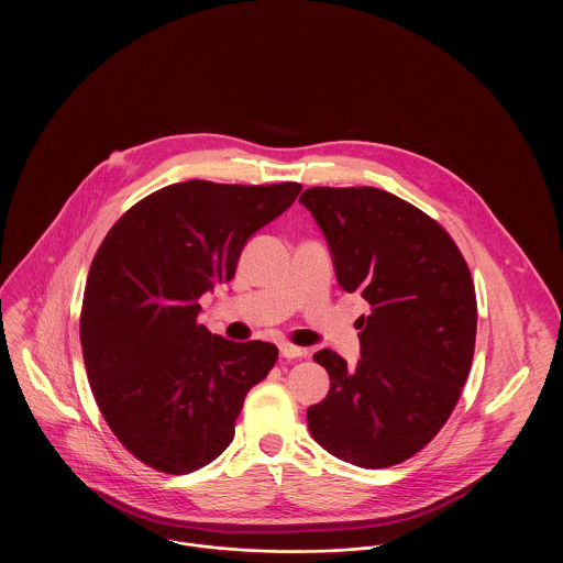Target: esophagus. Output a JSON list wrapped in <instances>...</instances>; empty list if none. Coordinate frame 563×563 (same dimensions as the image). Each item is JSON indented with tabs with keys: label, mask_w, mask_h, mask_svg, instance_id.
Listing matches in <instances>:
<instances>
[{
	"label": "esophagus",
	"mask_w": 563,
	"mask_h": 563,
	"mask_svg": "<svg viewBox=\"0 0 563 563\" xmlns=\"http://www.w3.org/2000/svg\"><path fill=\"white\" fill-rule=\"evenodd\" d=\"M279 353H282V357L295 360V357H303L308 351L301 349V346H295V344H290V342H282V344H279Z\"/></svg>",
	"instance_id": "34e87169"
}]
</instances>
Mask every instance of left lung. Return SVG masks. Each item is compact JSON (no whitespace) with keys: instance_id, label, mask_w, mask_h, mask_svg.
I'll use <instances>...</instances> for the list:
<instances>
[{"instance_id":"obj_1","label":"left lung","mask_w":563,"mask_h":563,"mask_svg":"<svg viewBox=\"0 0 563 563\" xmlns=\"http://www.w3.org/2000/svg\"><path fill=\"white\" fill-rule=\"evenodd\" d=\"M335 279L360 292L355 368L322 349L329 395L308 407V427L331 455L388 468L416 455L449 420L471 373L477 297L466 260L424 212L373 188H308Z\"/></svg>"}]
</instances>
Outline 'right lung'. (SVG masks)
Returning a JSON list of instances; mask_svg holds the SVG:
<instances>
[{"instance_id":"obj_1","label":"right lung","mask_w":563,"mask_h":563,"mask_svg":"<svg viewBox=\"0 0 563 563\" xmlns=\"http://www.w3.org/2000/svg\"><path fill=\"white\" fill-rule=\"evenodd\" d=\"M299 192L295 181L170 184L101 242L84 290L81 355L106 422L143 464L184 475L230 446L277 346L212 333L197 322V301L234 277L246 241Z\"/></svg>"}]
</instances>
